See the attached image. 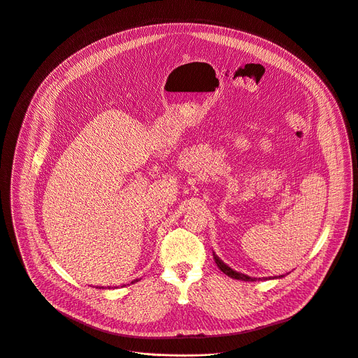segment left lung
Segmentation results:
<instances>
[{"mask_svg": "<svg viewBox=\"0 0 358 358\" xmlns=\"http://www.w3.org/2000/svg\"><path fill=\"white\" fill-rule=\"evenodd\" d=\"M213 255H214V259H215V264L218 266V268L224 273V274H227L229 277H231V278H236V280H243V281H257V280H262V278H255V277H250V275H245V274H241V273H238V271H236V270H233L231 267H229L227 266L222 259H220L214 252H213ZM280 277H284V275H280ZM274 278H277V277H274ZM264 280H267V278H264Z\"/></svg>", "mask_w": 358, "mask_h": 358, "instance_id": "obj_1", "label": "left lung"}]
</instances>
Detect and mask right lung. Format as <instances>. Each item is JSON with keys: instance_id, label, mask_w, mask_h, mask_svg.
Masks as SVG:
<instances>
[{"instance_id": "1", "label": "right lung", "mask_w": 358, "mask_h": 358, "mask_svg": "<svg viewBox=\"0 0 358 358\" xmlns=\"http://www.w3.org/2000/svg\"><path fill=\"white\" fill-rule=\"evenodd\" d=\"M136 281H137V280H136ZM133 282H134V281H133ZM101 288H103V287H101Z\"/></svg>"}]
</instances>
